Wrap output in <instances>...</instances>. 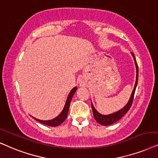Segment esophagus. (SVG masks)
Returning a JSON list of instances; mask_svg holds the SVG:
<instances>
[{"mask_svg": "<svg viewBox=\"0 0 158 158\" xmlns=\"http://www.w3.org/2000/svg\"><path fill=\"white\" fill-rule=\"evenodd\" d=\"M87 84V79L85 77H82L79 79V85L80 87H86Z\"/></svg>", "mask_w": 158, "mask_h": 158, "instance_id": "1", "label": "esophagus"}]
</instances>
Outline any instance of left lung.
Wrapping results in <instances>:
<instances>
[{
    "mask_svg": "<svg viewBox=\"0 0 158 158\" xmlns=\"http://www.w3.org/2000/svg\"><path fill=\"white\" fill-rule=\"evenodd\" d=\"M131 55L133 56L134 59V62H135V65H136V82H135V85H134V89L132 91V93L131 94V97H130L129 102H127V104L123 107V108L121 109V110L117 111V112L111 113V114L109 115H102L100 114V113H98V111L96 110V109L94 108V107L92 104V102H91V106H92V112H93V115H94V119L96 120V121L98 123H100V124L102 125V126H109L113 124V123H115V122L118 121L126 113H127L129 110L131 108L132 102H133V100H134V93H135V90L136 88V86H137V83H138V74H139V69H138V65L136 64L135 57H134V55L133 52H131Z\"/></svg>",
    "mask_w": 158,
    "mask_h": 158,
    "instance_id": "1",
    "label": "left lung"
}]
</instances>
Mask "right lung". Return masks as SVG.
<instances>
[{
  "label": "right lung",
  "instance_id": "1",
  "mask_svg": "<svg viewBox=\"0 0 158 158\" xmlns=\"http://www.w3.org/2000/svg\"><path fill=\"white\" fill-rule=\"evenodd\" d=\"M77 87H75L71 90L70 92H69L68 98H67L66 104H65L64 108V109H63V110L61 111V113H60L57 117H56L53 119L48 120V121H43V120L35 118H34V117L33 118L36 120V121L40 122V123H43V124L49 126V127H58V126L60 125L67 118V115H68L69 109V106H70L71 99H72L73 95L74 94L75 92L77 91Z\"/></svg>",
  "mask_w": 158,
  "mask_h": 158
}]
</instances>
